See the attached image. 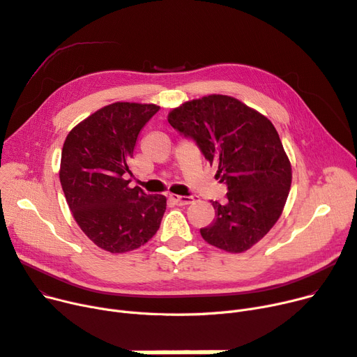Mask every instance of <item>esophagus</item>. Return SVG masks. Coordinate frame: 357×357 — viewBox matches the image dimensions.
Masks as SVG:
<instances>
[{
  "label": "esophagus",
  "mask_w": 357,
  "mask_h": 357,
  "mask_svg": "<svg viewBox=\"0 0 357 357\" xmlns=\"http://www.w3.org/2000/svg\"><path fill=\"white\" fill-rule=\"evenodd\" d=\"M169 199L172 201V203H175L176 206H188V204H191L192 201L195 199V197H194V195H191V197H182V195H174V194H170V195H169Z\"/></svg>",
  "instance_id": "34e87169"
}]
</instances>
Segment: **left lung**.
I'll list each match as a JSON object with an SVG mask.
<instances>
[{
    "label": "left lung",
    "instance_id": "1",
    "mask_svg": "<svg viewBox=\"0 0 357 357\" xmlns=\"http://www.w3.org/2000/svg\"><path fill=\"white\" fill-rule=\"evenodd\" d=\"M167 121L217 166L215 178L227 187L226 203L211 201L215 219L199 229L201 236L227 252L250 250L278 220L291 183L290 162L274 126L223 95L183 103Z\"/></svg>",
    "mask_w": 357,
    "mask_h": 357
}]
</instances>
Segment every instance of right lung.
Instances as JSON below:
<instances>
[{
    "label": "right lung",
    "instance_id": "1",
    "mask_svg": "<svg viewBox=\"0 0 357 357\" xmlns=\"http://www.w3.org/2000/svg\"><path fill=\"white\" fill-rule=\"evenodd\" d=\"M158 111L156 105H107L70 131L61 153V187L77 225L112 254L149 242L166 210V197L130 188L127 181L138 134Z\"/></svg>",
    "mask_w": 357,
    "mask_h": 357
}]
</instances>
